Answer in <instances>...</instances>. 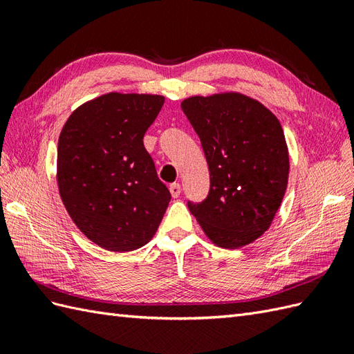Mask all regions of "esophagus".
<instances>
[{
    "label": "esophagus",
    "mask_w": 354,
    "mask_h": 354,
    "mask_svg": "<svg viewBox=\"0 0 354 354\" xmlns=\"http://www.w3.org/2000/svg\"><path fill=\"white\" fill-rule=\"evenodd\" d=\"M169 189H170V194H171V197H178L179 194H180V185L179 184H171L170 187H169Z\"/></svg>",
    "instance_id": "obj_1"
}]
</instances>
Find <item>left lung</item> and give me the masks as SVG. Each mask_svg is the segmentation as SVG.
Masks as SVG:
<instances>
[{"label": "left lung", "mask_w": 354, "mask_h": 354, "mask_svg": "<svg viewBox=\"0 0 354 354\" xmlns=\"http://www.w3.org/2000/svg\"><path fill=\"white\" fill-rule=\"evenodd\" d=\"M201 138L211 188L188 203L216 247H245L274 221L288 183V148L278 118L259 100L236 91L193 95L180 103Z\"/></svg>", "instance_id": "left-lung-1"}]
</instances>
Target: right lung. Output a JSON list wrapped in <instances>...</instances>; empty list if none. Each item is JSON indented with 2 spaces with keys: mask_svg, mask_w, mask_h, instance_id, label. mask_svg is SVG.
I'll list each match as a JSON object with an SVG mask.
<instances>
[{
  "mask_svg": "<svg viewBox=\"0 0 354 354\" xmlns=\"http://www.w3.org/2000/svg\"><path fill=\"white\" fill-rule=\"evenodd\" d=\"M162 104L157 94L107 93L80 104L62 127L61 201L77 229L104 250L147 245L167 209L170 193L143 147Z\"/></svg>",
  "mask_w": 354,
  "mask_h": 354,
  "instance_id": "right-lung-1",
  "label": "right lung"
}]
</instances>
